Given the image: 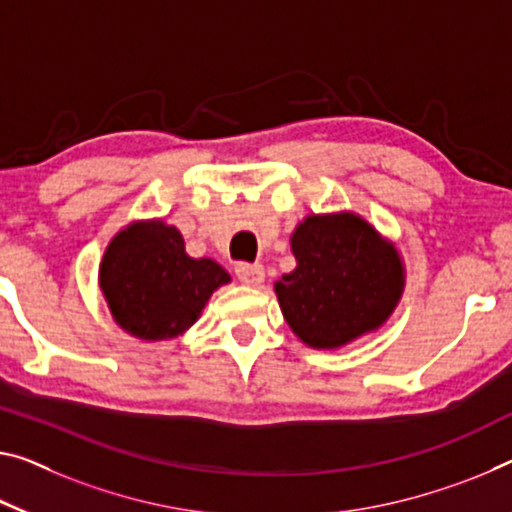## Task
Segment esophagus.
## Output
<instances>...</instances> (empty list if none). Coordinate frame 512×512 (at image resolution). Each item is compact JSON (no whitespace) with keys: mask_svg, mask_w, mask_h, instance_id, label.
<instances>
[{"mask_svg":"<svg viewBox=\"0 0 512 512\" xmlns=\"http://www.w3.org/2000/svg\"><path fill=\"white\" fill-rule=\"evenodd\" d=\"M235 274H238V279L245 283V286H261L263 279H265V270L263 265L258 263H240L238 267H235Z\"/></svg>","mask_w":512,"mask_h":512,"instance_id":"obj_1","label":"esophagus"}]
</instances>
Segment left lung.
I'll return each instance as SVG.
<instances>
[{"label": "left lung", "instance_id": "8db88e82", "mask_svg": "<svg viewBox=\"0 0 512 512\" xmlns=\"http://www.w3.org/2000/svg\"><path fill=\"white\" fill-rule=\"evenodd\" d=\"M297 267L274 283L281 313L302 343L343 348L380 329L405 290L396 245L357 212L309 215L290 235Z\"/></svg>", "mask_w": 512, "mask_h": 512}]
</instances>
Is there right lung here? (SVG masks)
<instances>
[{"instance_id":"obj_1","label":"right lung","mask_w":512,"mask_h":512,"mask_svg":"<svg viewBox=\"0 0 512 512\" xmlns=\"http://www.w3.org/2000/svg\"><path fill=\"white\" fill-rule=\"evenodd\" d=\"M231 277L212 258H192L176 226L132 222L114 235L100 261L98 283L116 325L141 341L187 332L203 306Z\"/></svg>"}]
</instances>
